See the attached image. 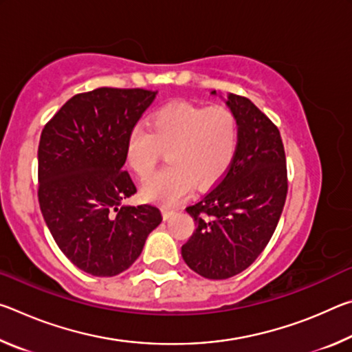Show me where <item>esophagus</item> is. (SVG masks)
<instances>
[{"mask_svg": "<svg viewBox=\"0 0 352 352\" xmlns=\"http://www.w3.org/2000/svg\"><path fill=\"white\" fill-rule=\"evenodd\" d=\"M175 212H177V210H174V208H163V217L164 219H170Z\"/></svg>", "mask_w": 352, "mask_h": 352, "instance_id": "1", "label": "esophagus"}]
</instances>
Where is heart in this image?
<instances>
[{
  "instance_id": "heart-1",
  "label": "heart",
  "mask_w": 352,
  "mask_h": 352,
  "mask_svg": "<svg viewBox=\"0 0 352 352\" xmlns=\"http://www.w3.org/2000/svg\"><path fill=\"white\" fill-rule=\"evenodd\" d=\"M239 146V122L228 105L186 102L153 113L151 127L136 124L127 138V162L141 178L157 168L164 151L169 164L142 186L144 197L175 205L192 189L210 186L233 163Z\"/></svg>"
}]
</instances>
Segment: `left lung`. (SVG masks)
I'll list each match as a JSON object with an SVG mask.
<instances>
[{
    "instance_id": "1",
    "label": "left lung",
    "mask_w": 352,
    "mask_h": 352,
    "mask_svg": "<svg viewBox=\"0 0 352 352\" xmlns=\"http://www.w3.org/2000/svg\"><path fill=\"white\" fill-rule=\"evenodd\" d=\"M226 105L239 122L236 157L217 184L186 208L195 231L182 247L189 269L208 279L234 276L264 252L289 188L278 127L247 98L231 93Z\"/></svg>"
}]
</instances>
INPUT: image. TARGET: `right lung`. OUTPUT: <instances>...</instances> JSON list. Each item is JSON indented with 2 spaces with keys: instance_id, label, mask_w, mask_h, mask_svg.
<instances>
[{
  "instance_id": "right-lung-1",
  "label": "right lung",
  "mask_w": 352,
  "mask_h": 352,
  "mask_svg": "<svg viewBox=\"0 0 352 352\" xmlns=\"http://www.w3.org/2000/svg\"><path fill=\"white\" fill-rule=\"evenodd\" d=\"M157 91L79 93L41 130L38 204L62 253L93 276H115L138 259L162 223L157 206H122L136 192L124 163L127 138Z\"/></svg>"
}]
</instances>
